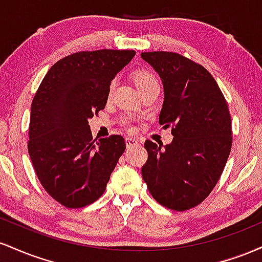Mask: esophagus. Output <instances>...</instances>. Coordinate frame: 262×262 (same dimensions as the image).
<instances>
[{
  "mask_svg": "<svg viewBox=\"0 0 262 262\" xmlns=\"http://www.w3.org/2000/svg\"><path fill=\"white\" fill-rule=\"evenodd\" d=\"M125 144H127L128 148H130V146L138 145V144H139V140L135 139V138H127V139H125Z\"/></svg>",
  "mask_w": 262,
  "mask_h": 262,
  "instance_id": "esophagus-1",
  "label": "esophagus"
}]
</instances>
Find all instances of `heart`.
<instances>
[{"label": "heart", "instance_id": "1", "mask_svg": "<svg viewBox=\"0 0 262 262\" xmlns=\"http://www.w3.org/2000/svg\"><path fill=\"white\" fill-rule=\"evenodd\" d=\"M133 80H134L135 85H137L139 91H143V90L149 89V87H151V86H159V80H158V77H156V75L152 73L151 70H148V69H138V70H135L133 74ZM113 87H114V82H112L110 85V89H108V95H111V93H112ZM124 124L130 125L129 119H125Z\"/></svg>", "mask_w": 262, "mask_h": 262}]
</instances>
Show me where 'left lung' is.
<instances>
[{"label": "left lung", "mask_w": 262, "mask_h": 262, "mask_svg": "<svg viewBox=\"0 0 262 262\" xmlns=\"http://www.w3.org/2000/svg\"><path fill=\"white\" fill-rule=\"evenodd\" d=\"M164 86L159 123L173 139L146 140L141 175L154 200L183 212L202 203L221 179L231 149V118L214 77L202 65L177 53H141Z\"/></svg>", "instance_id": "left-lung-1"}]
</instances>
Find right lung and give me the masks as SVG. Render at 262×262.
Segmentation results:
<instances>
[{"mask_svg":"<svg viewBox=\"0 0 262 262\" xmlns=\"http://www.w3.org/2000/svg\"><path fill=\"white\" fill-rule=\"evenodd\" d=\"M134 50L77 52L55 62L35 92L28 152L45 191L68 208H82L106 191L125 150L122 135L92 139L89 119L106 107L117 73Z\"/></svg>","mask_w":262,"mask_h":262,"instance_id":"right-lung-1","label":"right lung"}]
</instances>
